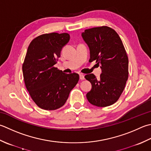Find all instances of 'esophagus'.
Returning <instances> with one entry per match:
<instances>
[{
    "label": "esophagus",
    "instance_id": "1",
    "mask_svg": "<svg viewBox=\"0 0 151 151\" xmlns=\"http://www.w3.org/2000/svg\"><path fill=\"white\" fill-rule=\"evenodd\" d=\"M79 76H80V79H81V80H84V75H82V74H80Z\"/></svg>",
    "mask_w": 151,
    "mask_h": 151
}]
</instances>
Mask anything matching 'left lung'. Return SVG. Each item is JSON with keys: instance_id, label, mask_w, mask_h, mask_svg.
Instances as JSON below:
<instances>
[{"instance_id": "8db88e82", "label": "left lung", "mask_w": 151, "mask_h": 151, "mask_svg": "<svg viewBox=\"0 0 151 151\" xmlns=\"http://www.w3.org/2000/svg\"><path fill=\"white\" fill-rule=\"evenodd\" d=\"M82 38L90 48V62L101 63L102 73L97 78L93 74L85 78L91 84L86 97L99 107L116 103L124 90L128 78V58L119 35L107 26L86 29Z\"/></svg>"}]
</instances>
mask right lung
Here are the masks:
<instances>
[{
	"mask_svg": "<svg viewBox=\"0 0 151 151\" xmlns=\"http://www.w3.org/2000/svg\"><path fill=\"white\" fill-rule=\"evenodd\" d=\"M70 35L51 32L39 35L27 48L22 65L27 90L33 101L44 110H56L65 103L79 81V75L65 74L54 65Z\"/></svg>",
	"mask_w": 151,
	"mask_h": 151,
	"instance_id": "add662e5",
	"label": "right lung"
}]
</instances>
